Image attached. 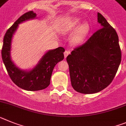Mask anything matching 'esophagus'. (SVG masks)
Here are the masks:
<instances>
[{"label":"esophagus","instance_id":"esophagus-1","mask_svg":"<svg viewBox=\"0 0 126 126\" xmlns=\"http://www.w3.org/2000/svg\"><path fill=\"white\" fill-rule=\"evenodd\" d=\"M70 52L69 51H68V50H66V51H64V58H66V57H67V56L70 54Z\"/></svg>","mask_w":126,"mask_h":126}]
</instances>
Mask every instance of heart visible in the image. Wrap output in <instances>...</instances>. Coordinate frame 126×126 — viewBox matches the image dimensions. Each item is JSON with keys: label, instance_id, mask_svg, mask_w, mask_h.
<instances>
[{"label": "heart", "instance_id": "obj_1", "mask_svg": "<svg viewBox=\"0 0 126 126\" xmlns=\"http://www.w3.org/2000/svg\"><path fill=\"white\" fill-rule=\"evenodd\" d=\"M81 21L79 17H72L60 28V32L63 34H68L75 30L71 37V42L75 46L81 44L90 32V24L87 21L80 24Z\"/></svg>", "mask_w": 126, "mask_h": 126}]
</instances>
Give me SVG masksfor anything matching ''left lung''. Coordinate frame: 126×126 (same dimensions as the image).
Returning <instances> with one entry per match:
<instances>
[{
  "instance_id": "8db88e82",
  "label": "left lung",
  "mask_w": 126,
  "mask_h": 126,
  "mask_svg": "<svg viewBox=\"0 0 126 126\" xmlns=\"http://www.w3.org/2000/svg\"><path fill=\"white\" fill-rule=\"evenodd\" d=\"M98 30L66 58L72 86L76 91L93 94L109 86L121 62L117 33L98 13Z\"/></svg>"
}]
</instances>
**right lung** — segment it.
<instances>
[{"label": "right lung", "mask_w": 126, "mask_h": 126, "mask_svg": "<svg viewBox=\"0 0 126 126\" xmlns=\"http://www.w3.org/2000/svg\"><path fill=\"white\" fill-rule=\"evenodd\" d=\"M36 16V13L31 11L19 17L5 33L2 49V61L13 82L21 89L31 91L42 90L49 86L54 66L64 59V52L62 47L49 50L32 69L22 70L15 64L11 56L13 35L19 24L35 19Z\"/></svg>", "instance_id": "1"}]
</instances>
